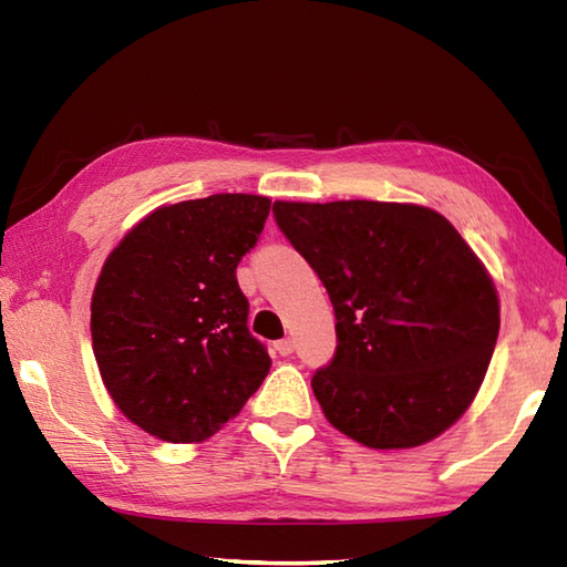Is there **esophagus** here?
Instances as JSON below:
<instances>
[{
	"label": "esophagus",
	"instance_id": "1",
	"mask_svg": "<svg viewBox=\"0 0 567 567\" xmlns=\"http://www.w3.org/2000/svg\"><path fill=\"white\" fill-rule=\"evenodd\" d=\"M275 351L280 355H290L295 351V341L292 339H280L275 341Z\"/></svg>",
	"mask_w": 567,
	"mask_h": 567
}]
</instances>
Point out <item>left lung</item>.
Listing matches in <instances>:
<instances>
[{
	"instance_id": "8db88e82",
	"label": "left lung",
	"mask_w": 567,
	"mask_h": 567,
	"mask_svg": "<svg viewBox=\"0 0 567 567\" xmlns=\"http://www.w3.org/2000/svg\"><path fill=\"white\" fill-rule=\"evenodd\" d=\"M319 275L336 353L311 378L331 424L368 449H412L463 416L499 333L497 290L439 212L396 202H275Z\"/></svg>"
}]
</instances>
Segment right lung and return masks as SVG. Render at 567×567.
Instances as JSON below:
<instances>
[{
  "label": "right lung",
  "mask_w": 567,
  "mask_h": 567,
  "mask_svg": "<svg viewBox=\"0 0 567 567\" xmlns=\"http://www.w3.org/2000/svg\"><path fill=\"white\" fill-rule=\"evenodd\" d=\"M268 214L270 199L256 195L179 202L106 258L92 297L94 358L116 406L151 436H214L268 375L236 280Z\"/></svg>",
  "instance_id": "1"
}]
</instances>
